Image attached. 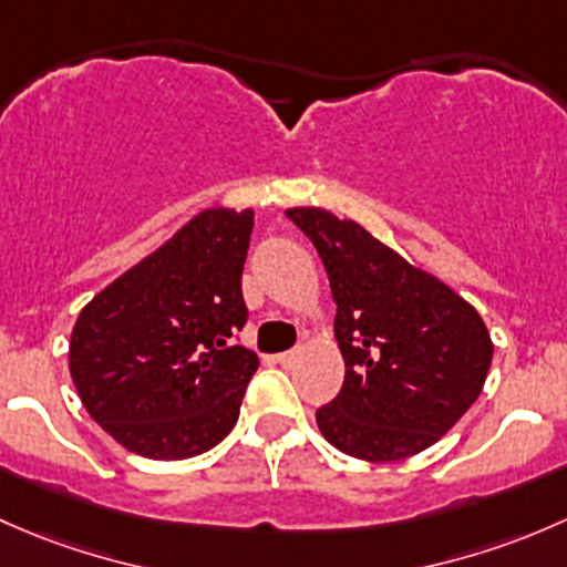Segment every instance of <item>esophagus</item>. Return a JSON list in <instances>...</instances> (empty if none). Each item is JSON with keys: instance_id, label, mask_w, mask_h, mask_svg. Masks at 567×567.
Here are the masks:
<instances>
[{"instance_id": "esophagus-1", "label": "esophagus", "mask_w": 567, "mask_h": 567, "mask_svg": "<svg viewBox=\"0 0 567 567\" xmlns=\"http://www.w3.org/2000/svg\"><path fill=\"white\" fill-rule=\"evenodd\" d=\"M276 360H278V365H284V369H289V365H295L297 352H281V354H276Z\"/></svg>"}]
</instances>
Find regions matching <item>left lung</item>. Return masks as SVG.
<instances>
[{"instance_id": "8db88e82", "label": "left lung", "mask_w": 567, "mask_h": 567, "mask_svg": "<svg viewBox=\"0 0 567 567\" xmlns=\"http://www.w3.org/2000/svg\"><path fill=\"white\" fill-rule=\"evenodd\" d=\"M322 259L336 300L343 388L317 410L322 436L363 461L434 445L481 395L494 343L481 313L360 224L286 209Z\"/></svg>"}]
</instances>
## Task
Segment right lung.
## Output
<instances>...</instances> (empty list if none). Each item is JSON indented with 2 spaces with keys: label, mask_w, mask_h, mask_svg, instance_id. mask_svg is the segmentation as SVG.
<instances>
[{
  "label": "right lung",
  "mask_w": 567,
  "mask_h": 567,
  "mask_svg": "<svg viewBox=\"0 0 567 567\" xmlns=\"http://www.w3.org/2000/svg\"><path fill=\"white\" fill-rule=\"evenodd\" d=\"M254 209L209 207L81 308L70 377L90 417L153 461L194 458L240 417L259 358L243 330Z\"/></svg>",
  "instance_id": "right-lung-1"
}]
</instances>
